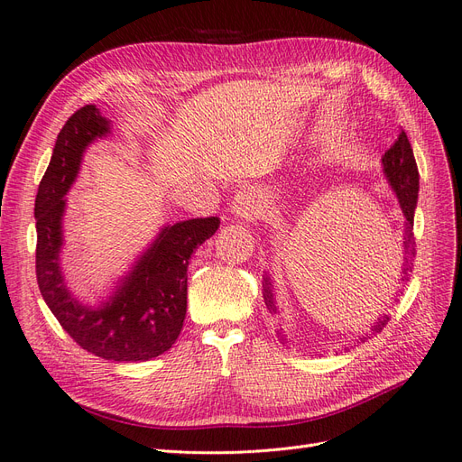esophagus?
Segmentation results:
<instances>
[{
	"mask_svg": "<svg viewBox=\"0 0 462 462\" xmlns=\"http://www.w3.org/2000/svg\"><path fill=\"white\" fill-rule=\"evenodd\" d=\"M262 200L260 194L254 189H241L239 192L233 197L231 202V212L235 217H239L243 221H253L262 214Z\"/></svg>",
	"mask_w": 462,
	"mask_h": 462,
	"instance_id": "34e87169",
	"label": "esophagus"
}]
</instances>
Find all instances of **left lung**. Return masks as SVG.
Segmentation results:
<instances>
[{
	"mask_svg": "<svg viewBox=\"0 0 462 462\" xmlns=\"http://www.w3.org/2000/svg\"><path fill=\"white\" fill-rule=\"evenodd\" d=\"M382 167H383V175L387 177L389 187L393 189L395 197L399 200V206L402 209L404 216V229H402V243H401V253H402V262H401V277H399V285H407V282L411 279V272H412V262H414V254H416V243H414V209H416V202H418V167H416V160L414 153L411 148V143L407 138V133L401 131L399 138L395 141V144L391 146L385 156L382 158ZM262 287H263V302L268 306V310L273 318H277L279 324V331L277 337L283 339V328H282V310H279L277 300H275V291H273V279L272 273L265 272L262 275ZM397 295V292H395ZM397 300V299H395ZM389 321V318L383 314L377 318L374 324H370V331L358 335L360 341H365L368 335H375L380 333L385 324ZM356 339V341H358Z\"/></svg>",
	"mask_w": 462,
	"mask_h": 462,
	"instance_id": "1",
	"label": "left lung"
}]
</instances>
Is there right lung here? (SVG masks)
I'll use <instances>...</instances> for the list:
<instances>
[{
  "label": "right lung",
  "instance_id": "obj_1",
  "mask_svg": "<svg viewBox=\"0 0 462 462\" xmlns=\"http://www.w3.org/2000/svg\"><path fill=\"white\" fill-rule=\"evenodd\" d=\"M111 133L96 106L67 119L38 185L36 279L42 297L61 328L85 351L116 362H144L170 351L187 314L190 254L219 227V217H197L163 226L129 272L100 304H82L67 287L61 268L67 192L79 177L87 148Z\"/></svg>",
  "mask_w": 462,
  "mask_h": 462
}]
</instances>
